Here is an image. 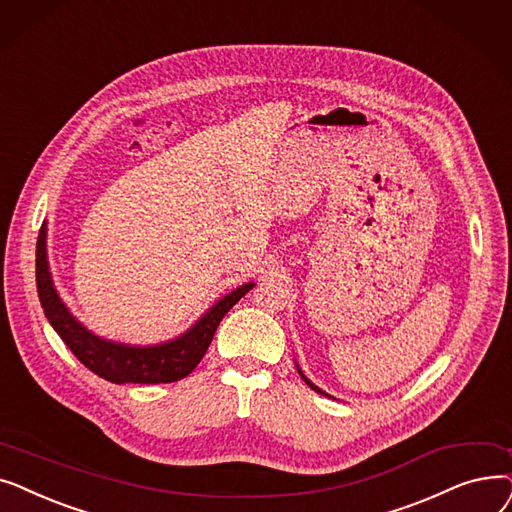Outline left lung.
I'll use <instances>...</instances> for the list:
<instances>
[{
  "mask_svg": "<svg viewBox=\"0 0 512 512\" xmlns=\"http://www.w3.org/2000/svg\"><path fill=\"white\" fill-rule=\"evenodd\" d=\"M300 375H302V371H300ZM302 379H304V381H306V383H308V385H310V387L314 389V392H316V394H325V392H323V389H319V387H316V385H312V383H310V381H308V379H306L304 375H302Z\"/></svg>",
  "mask_w": 512,
  "mask_h": 512,
  "instance_id": "obj_1",
  "label": "left lung"
}]
</instances>
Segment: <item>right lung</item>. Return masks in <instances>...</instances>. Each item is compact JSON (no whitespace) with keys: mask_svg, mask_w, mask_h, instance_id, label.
<instances>
[{"mask_svg":"<svg viewBox=\"0 0 512 512\" xmlns=\"http://www.w3.org/2000/svg\"><path fill=\"white\" fill-rule=\"evenodd\" d=\"M37 291L45 310L47 321L62 337V342L70 348L85 367L112 383H173L187 377L198 367L204 358L214 331L223 316L248 294L254 283L241 285L221 302L214 304L208 314L193 325L185 335L175 342H168L154 348H133L123 344H112L106 339L89 333L79 321H75L66 306L60 302L52 285L50 271H47L45 256V225L39 229L37 239Z\"/></svg>","mask_w":512,"mask_h":512,"instance_id":"1","label":"right lung"}]
</instances>
